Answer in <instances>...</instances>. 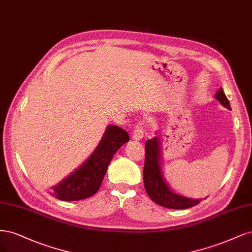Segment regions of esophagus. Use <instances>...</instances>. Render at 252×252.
I'll return each mask as SVG.
<instances>
[{
    "label": "esophagus",
    "instance_id": "obj_1",
    "mask_svg": "<svg viewBox=\"0 0 252 252\" xmlns=\"http://www.w3.org/2000/svg\"><path fill=\"white\" fill-rule=\"evenodd\" d=\"M143 135H144V132H143L142 124L141 123L136 124L135 127H134V131H133V139L140 140V139H142Z\"/></svg>",
    "mask_w": 252,
    "mask_h": 252
}]
</instances>
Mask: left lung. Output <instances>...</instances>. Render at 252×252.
Returning <instances> with one entry per match:
<instances>
[{
    "mask_svg": "<svg viewBox=\"0 0 252 252\" xmlns=\"http://www.w3.org/2000/svg\"><path fill=\"white\" fill-rule=\"evenodd\" d=\"M215 97L225 108L231 110L229 100L222 88L216 93ZM160 160L159 138L154 137L145 143L143 183L149 197L157 204L173 209H185L199 204L201 200L185 198L169 189L162 175Z\"/></svg>",
    "mask_w": 252,
    "mask_h": 252,
    "instance_id": "1",
    "label": "left lung"
}]
</instances>
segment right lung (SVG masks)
I'll list each match as a JSON object with an SVG mask.
<instances>
[{"instance_id": "1", "label": "right lung", "mask_w": 252, "mask_h": 252, "mask_svg": "<svg viewBox=\"0 0 252 252\" xmlns=\"http://www.w3.org/2000/svg\"><path fill=\"white\" fill-rule=\"evenodd\" d=\"M129 140L128 134L117 126H109L85 163L51 189V194L62 201L87 199L98 191L110 162L121 145Z\"/></svg>"}]
</instances>
